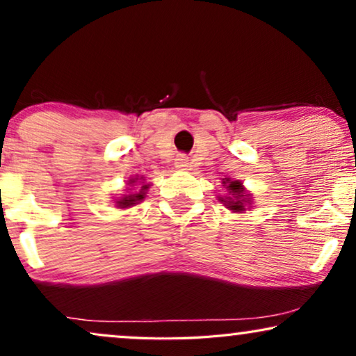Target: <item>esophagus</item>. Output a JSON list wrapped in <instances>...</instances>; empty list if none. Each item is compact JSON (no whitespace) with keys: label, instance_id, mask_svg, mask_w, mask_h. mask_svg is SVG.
Returning <instances> with one entry per match:
<instances>
[{"label":"esophagus","instance_id":"obj_1","mask_svg":"<svg viewBox=\"0 0 356 356\" xmlns=\"http://www.w3.org/2000/svg\"><path fill=\"white\" fill-rule=\"evenodd\" d=\"M175 167L179 168V170L186 168V167H188V160H186V157H183V155H181V157H178L177 162H175Z\"/></svg>","mask_w":356,"mask_h":356}]
</instances>
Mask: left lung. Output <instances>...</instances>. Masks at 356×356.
Returning a JSON list of instances; mask_svg holds the SVG:
<instances>
[{
    "mask_svg": "<svg viewBox=\"0 0 356 356\" xmlns=\"http://www.w3.org/2000/svg\"><path fill=\"white\" fill-rule=\"evenodd\" d=\"M222 186L227 189V196H218L223 206L233 213H245L246 209L252 207V196L248 193V189L243 186L241 181L232 178H225L222 181Z\"/></svg>",
    "mask_w": 356,
    "mask_h": 356,
    "instance_id": "left-lung-1",
    "label": "left lung"
}]
</instances>
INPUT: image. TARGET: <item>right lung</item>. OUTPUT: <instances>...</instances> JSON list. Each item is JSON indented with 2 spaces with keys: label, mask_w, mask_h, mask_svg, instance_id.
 Returning a JSON list of instances; mask_svg holds the SVG:
<instances>
[{
  "label": "right lung",
  "mask_w": 356,
  "mask_h": 356,
  "mask_svg": "<svg viewBox=\"0 0 356 356\" xmlns=\"http://www.w3.org/2000/svg\"><path fill=\"white\" fill-rule=\"evenodd\" d=\"M128 189H126V194H121V196L115 197V206L118 209H129L134 207L136 204L143 202L145 199V194H147L150 183H145L144 177H131L128 179Z\"/></svg>",
  "instance_id": "1"
}]
</instances>
